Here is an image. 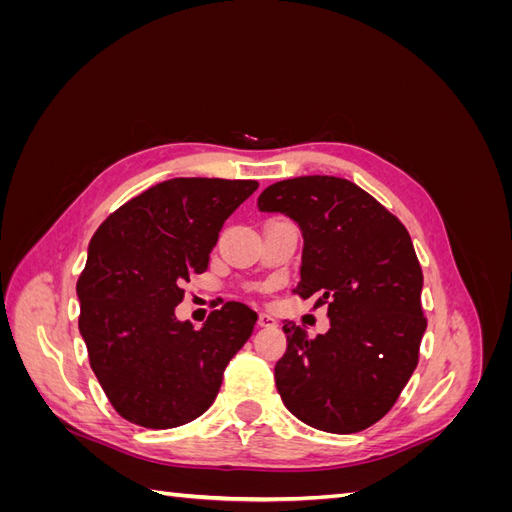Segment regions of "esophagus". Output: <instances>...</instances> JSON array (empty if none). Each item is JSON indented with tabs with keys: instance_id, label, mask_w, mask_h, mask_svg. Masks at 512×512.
<instances>
[{
	"instance_id": "esophagus-1",
	"label": "esophagus",
	"mask_w": 512,
	"mask_h": 512,
	"mask_svg": "<svg viewBox=\"0 0 512 512\" xmlns=\"http://www.w3.org/2000/svg\"><path fill=\"white\" fill-rule=\"evenodd\" d=\"M258 327H262V329H273V327H277V320H275L271 314H260V316H258Z\"/></svg>"
}]
</instances>
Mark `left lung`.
Returning <instances> with one entry per match:
<instances>
[{
	"label": "left lung",
	"mask_w": 512,
	"mask_h": 512,
	"mask_svg": "<svg viewBox=\"0 0 512 512\" xmlns=\"http://www.w3.org/2000/svg\"><path fill=\"white\" fill-rule=\"evenodd\" d=\"M258 211L284 213L303 237L301 299L329 303L331 329L309 339L284 324L275 365L284 406L305 425L356 433L393 408L418 363L427 329L423 271L406 226L348 179L309 175L277 181Z\"/></svg>",
	"instance_id": "1"
}]
</instances>
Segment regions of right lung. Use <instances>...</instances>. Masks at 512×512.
I'll use <instances>...</instances> for the list:
<instances>
[{"label": "right lung", "instance_id": "1", "mask_svg": "<svg viewBox=\"0 0 512 512\" xmlns=\"http://www.w3.org/2000/svg\"><path fill=\"white\" fill-rule=\"evenodd\" d=\"M256 181L177 177L102 222L76 284L79 331L113 408L147 429L194 421L218 397L228 361L250 339L254 309L228 301L200 329L175 307L183 282L207 271L230 213Z\"/></svg>", "mask_w": 512, "mask_h": 512}]
</instances>
